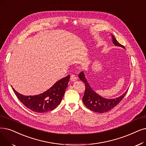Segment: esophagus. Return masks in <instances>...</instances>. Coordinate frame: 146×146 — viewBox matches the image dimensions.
<instances>
[{"label":"esophagus","instance_id":"obj_1","mask_svg":"<svg viewBox=\"0 0 146 146\" xmlns=\"http://www.w3.org/2000/svg\"><path fill=\"white\" fill-rule=\"evenodd\" d=\"M77 79H78V78H77L76 76L75 75H74V74H72L71 75V76H70V80L71 81L74 82L76 80H77Z\"/></svg>","mask_w":146,"mask_h":146}]
</instances>
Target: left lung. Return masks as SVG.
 Masks as SVG:
<instances>
[{
    "label": "left lung",
    "instance_id": "1",
    "mask_svg": "<svg viewBox=\"0 0 146 146\" xmlns=\"http://www.w3.org/2000/svg\"><path fill=\"white\" fill-rule=\"evenodd\" d=\"M111 35L112 37V42L116 46L125 48L123 45H120L117 42L115 36L112 34H111ZM79 78L85 84V94L83 98H82L84 104L87 108L97 113H105L113 109L114 107L121 101L128 91V90H126V91L123 94H122V96L116 98H105L99 96L97 93L95 92L91 88L85 78L84 72H81L79 73Z\"/></svg>",
    "mask_w": 146,
    "mask_h": 146
}]
</instances>
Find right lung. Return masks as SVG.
<instances>
[{
    "mask_svg": "<svg viewBox=\"0 0 146 146\" xmlns=\"http://www.w3.org/2000/svg\"><path fill=\"white\" fill-rule=\"evenodd\" d=\"M69 80L70 75H68L56 82L45 92L37 96H23L12 89L19 100L28 109L37 113H45L54 110L60 104Z\"/></svg>",
    "mask_w": 146,
    "mask_h": 146,
    "instance_id": "right-lung-1",
    "label": "right lung"
}]
</instances>
